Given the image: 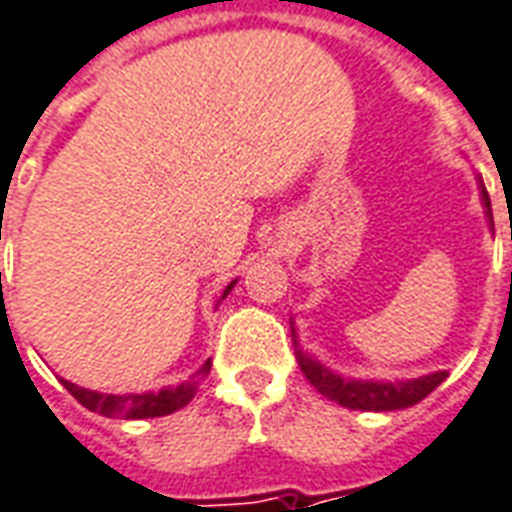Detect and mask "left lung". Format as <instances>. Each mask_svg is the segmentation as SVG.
Instances as JSON below:
<instances>
[{
	"label": "left lung",
	"mask_w": 512,
	"mask_h": 512,
	"mask_svg": "<svg viewBox=\"0 0 512 512\" xmlns=\"http://www.w3.org/2000/svg\"><path fill=\"white\" fill-rule=\"evenodd\" d=\"M480 197H483L488 222L494 224L491 200H488L485 186L480 191ZM296 359H299L301 373L307 376V381L323 397H329V400L345 408H354V411H397V408L414 406L447 378V370H436V373L408 378V381H356V378L337 376V373H332L329 367L321 365L318 359H312L304 351H296Z\"/></svg>",
	"instance_id": "left-lung-1"
}]
</instances>
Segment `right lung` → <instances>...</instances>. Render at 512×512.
Returning <instances> with one entry per match:
<instances>
[{
	"mask_svg": "<svg viewBox=\"0 0 512 512\" xmlns=\"http://www.w3.org/2000/svg\"><path fill=\"white\" fill-rule=\"evenodd\" d=\"M233 288L235 282H230V285L224 288L222 299ZM208 373H211V362H205L189 381H183V384L178 386H164V389H158V392H145V395H106V392H95V389H84V386L79 384H71V381H65V378H62V386H65L84 408L98 411V414H104V417L147 419L167 417L172 411H178V408L186 406L191 397L197 395L202 378L208 376Z\"/></svg>",
	"mask_w": 512,
	"mask_h": 512,
	"instance_id": "right-lung-1",
	"label": "right lung"
}]
</instances>
